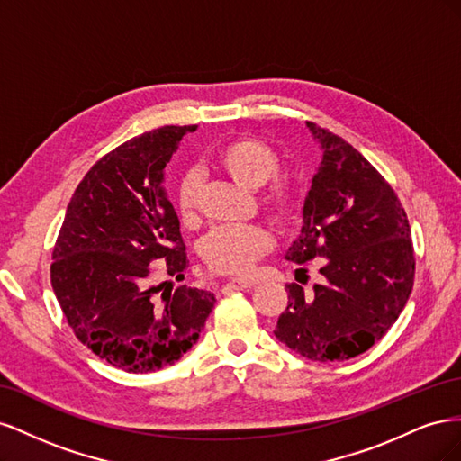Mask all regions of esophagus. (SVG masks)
I'll return each mask as SVG.
<instances>
[{
	"mask_svg": "<svg viewBox=\"0 0 461 461\" xmlns=\"http://www.w3.org/2000/svg\"><path fill=\"white\" fill-rule=\"evenodd\" d=\"M252 286H254V283L240 281V278H234V281H229L225 286H222V292H229V290H249Z\"/></svg>",
	"mask_w": 461,
	"mask_h": 461,
	"instance_id": "esophagus-1",
	"label": "esophagus"
}]
</instances>
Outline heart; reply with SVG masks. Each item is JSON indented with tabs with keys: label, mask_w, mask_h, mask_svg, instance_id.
Here are the masks:
<instances>
[{
	"label": "heart",
	"mask_w": 461,
	"mask_h": 461,
	"mask_svg": "<svg viewBox=\"0 0 461 461\" xmlns=\"http://www.w3.org/2000/svg\"><path fill=\"white\" fill-rule=\"evenodd\" d=\"M215 163L236 185L246 190H261L259 203L276 227L288 229L294 222L300 207V188L288 178H276L283 173V158L271 144L256 136H240L222 146ZM202 178L198 171H186L176 183V207L186 222L198 217ZM273 249V236L263 225L215 229L202 242V258L207 267L219 275L244 276L256 263Z\"/></svg>",
	"instance_id": "obj_1"
}]
</instances>
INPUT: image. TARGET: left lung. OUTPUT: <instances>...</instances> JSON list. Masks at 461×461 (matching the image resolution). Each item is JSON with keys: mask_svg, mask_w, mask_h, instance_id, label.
<instances>
[{"mask_svg": "<svg viewBox=\"0 0 461 461\" xmlns=\"http://www.w3.org/2000/svg\"><path fill=\"white\" fill-rule=\"evenodd\" d=\"M323 161L286 259L321 261L323 281L288 288L275 337L313 361H342L381 340L406 305L415 256L406 209L384 176L344 138L308 122Z\"/></svg>", "mask_w": 461, "mask_h": 461, "instance_id": "left-lung-1", "label": "left lung"}]
</instances>
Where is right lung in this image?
Returning <instances> with one entry per match:
<instances>
[{"label":"right lung","instance_id":"1","mask_svg":"<svg viewBox=\"0 0 461 461\" xmlns=\"http://www.w3.org/2000/svg\"><path fill=\"white\" fill-rule=\"evenodd\" d=\"M198 124L134 136L92 165L51 252V286L75 337L129 373L173 366L200 339L212 292L153 285V261L183 281L186 246L163 169Z\"/></svg>","mask_w":461,"mask_h":461}]
</instances>
